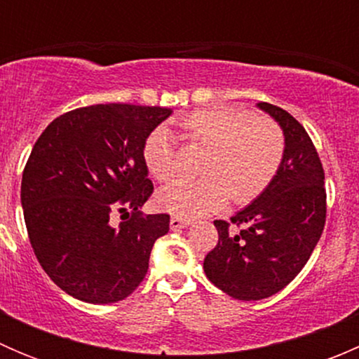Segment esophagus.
I'll list each match as a JSON object with an SVG mask.
<instances>
[{
  "label": "esophagus",
  "instance_id": "34e87169",
  "mask_svg": "<svg viewBox=\"0 0 359 359\" xmlns=\"http://www.w3.org/2000/svg\"><path fill=\"white\" fill-rule=\"evenodd\" d=\"M191 224L189 219H186V217H180V215H173L172 219H170V229L172 231H179V229H184V227H187Z\"/></svg>",
  "mask_w": 359,
  "mask_h": 359
}]
</instances>
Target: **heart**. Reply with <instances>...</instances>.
<instances>
[{"instance_id": "b5f03b06", "label": "heart", "mask_w": 359, "mask_h": 359, "mask_svg": "<svg viewBox=\"0 0 359 359\" xmlns=\"http://www.w3.org/2000/svg\"><path fill=\"white\" fill-rule=\"evenodd\" d=\"M189 142L206 146L200 179H179L158 194L161 208L182 217L224 208L227 201L247 205L278 175L285 156V135L269 118L236 106H210L180 119ZM144 163L159 182L179 172V147L166 126L147 135Z\"/></svg>"}]
</instances>
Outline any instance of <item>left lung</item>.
<instances>
[{
	"label": "left lung",
	"mask_w": 359,
	"mask_h": 359,
	"mask_svg": "<svg viewBox=\"0 0 359 359\" xmlns=\"http://www.w3.org/2000/svg\"><path fill=\"white\" fill-rule=\"evenodd\" d=\"M285 135V156L271 186L229 222L215 220L219 243L205 257L206 278L238 300L283 290L302 271L327 219L325 172L304 126L281 107L259 102Z\"/></svg>",
	"instance_id": "obj_1"
}]
</instances>
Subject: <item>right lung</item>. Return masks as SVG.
<instances>
[{
    "instance_id": "add662e5",
    "label": "right lung",
    "mask_w": 359,
    "mask_h": 359,
    "mask_svg": "<svg viewBox=\"0 0 359 359\" xmlns=\"http://www.w3.org/2000/svg\"><path fill=\"white\" fill-rule=\"evenodd\" d=\"M166 107L97 104L53 119L22 173L29 241L50 280L74 299H126L149 269L170 215H142L153 194L142 149ZM121 212L118 226L110 217Z\"/></svg>"
}]
</instances>
